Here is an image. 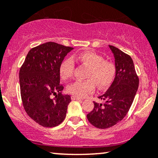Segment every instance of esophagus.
Wrapping results in <instances>:
<instances>
[{
    "label": "esophagus",
    "mask_w": 158,
    "mask_h": 158,
    "mask_svg": "<svg viewBox=\"0 0 158 158\" xmlns=\"http://www.w3.org/2000/svg\"><path fill=\"white\" fill-rule=\"evenodd\" d=\"M71 100H82V99L80 98H78V97H76V96H71Z\"/></svg>",
    "instance_id": "esophagus-1"
}]
</instances>
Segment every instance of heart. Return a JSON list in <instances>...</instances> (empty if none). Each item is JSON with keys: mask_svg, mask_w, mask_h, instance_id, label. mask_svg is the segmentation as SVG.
Wrapping results in <instances>:
<instances>
[{"mask_svg": "<svg viewBox=\"0 0 158 158\" xmlns=\"http://www.w3.org/2000/svg\"><path fill=\"white\" fill-rule=\"evenodd\" d=\"M77 61L89 67L86 74L87 80L76 81L67 87V91L78 98H84L95 89V84L100 88L108 87L114 79L116 69L112 62L103 60V57L97 52L85 51L73 57ZM74 70V63L66 58L60 63L59 73L64 80L70 79Z\"/></svg>", "mask_w": 158, "mask_h": 158, "instance_id": "b5f03b06", "label": "heart"}]
</instances>
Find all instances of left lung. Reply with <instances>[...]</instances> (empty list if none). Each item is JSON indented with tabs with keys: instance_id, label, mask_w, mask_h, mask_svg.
Segmentation results:
<instances>
[{
	"instance_id": "8db88e82",
	"label": "left lung",
	"mask_w": 158,
	"mask_h": 158,
	"mask_svg": "<svg viewBox=\"0 0 158 158\" xmlns=\"http://www.w3.org/2000/svg\"><path fill=\"white\" fill-rule=\"evenodd\" d=\"M109 48L115 58V79L108 89L98 97L104 103L93 102V110L87 115L89 123L98 129L112 127L126 116L139 87V78L131 58L114 46Z\"/></svg>"
}]
</instances>
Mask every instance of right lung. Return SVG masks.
Segmentation results:
<instances>
[{
    "instance_id": "obj_1",
    "label": "right lung",
    "mask_w": 158,
    "mask_h": 158,
    "mask_svg": "<svg viewBox=\"0 0 158 158\" xmlns=\"http://www.w3.org/2000/svg\"><path fill=\"white\" fill-rule=\"evenodd\" d=\"M73 49L53 42L42 44L29 50L20 69L23 106L27 115L44 127H57L66 118L71 100L69 94H61L59 66ZM51 94H56L53 99Z\"/></svg>"
}]
</instances>
